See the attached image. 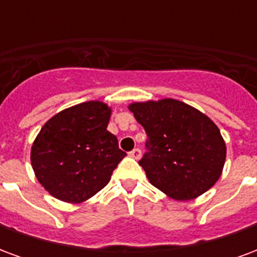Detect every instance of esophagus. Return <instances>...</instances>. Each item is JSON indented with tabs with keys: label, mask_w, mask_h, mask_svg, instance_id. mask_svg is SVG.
Returning a JSON list of instances; mask_svg holds the SVG:
<instances>
[{
	"label": "esophagus",
	"mask_w": 257,
	"mask_h": 257,
	"mask_svg": "<svg viewBox=\"0 0 257 257\" xmlns=\"http://www.w3.org/2000/svg\"><path fill=\"white\" fill-rule=\"evenodd\" d=\"M129 157H132L135 160H139L142 157V151H140V149H134L132 151H129Z\"/></svg>",
	"instance_id": "34e87169"
}]
</instances>
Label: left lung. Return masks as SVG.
Listing matches in <instances>:
<instances>
[{"label":"left lung","mask_w":257,"mask_h":257,"mask_svg":"<svg viewBox=\"0 0 257 257\" xmlns=\"http://www.w3.org/2000/svg\"><path fill=\"white\" fill-rule=\"evenodd\" d=\"M147 142L139 165L154 187L178 201L193 199L220 178L226 143L213 121L175 99L132 103Z\"/></svg>","instance_id":"obj_1"}]
</instances>
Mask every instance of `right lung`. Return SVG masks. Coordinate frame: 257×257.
I'll list each match as a JSON object with an SVG mask.
<instances>
[{
  "instance_id": "1",
  "label": "right lung",
  "mask_w": 257,
  "mask_h": 257,
  "mask_svg": "<svg viewBox=\"0 0 257 257\" xmlns=\"http://www.w3.org/2000/svg\"><path fill=\"white\" fill-rule=\"evenodd\" d=\"M111 110L85 101L53 115L31 147L38 182L55 198L78 204L100 191L126 153L107 131Z\"/></svg>"
}]
</instances>
